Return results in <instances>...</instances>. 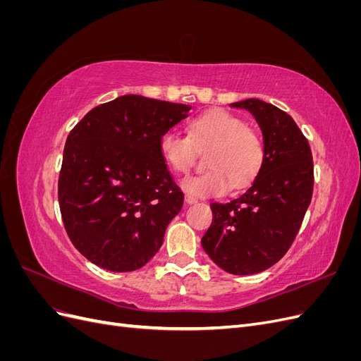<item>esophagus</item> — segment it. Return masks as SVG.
Returning a JSON list of instances; mask_svg holds the SVG:
<instances>
[{"label": "esophagus", "mask_w": 361, "mask_h": 361, "mask_svg": "<svg viewBox=\"0 0 361 361\" xmlns=\"http://www.w3.org/2000/svg\"><path fill=\"white\" fill-rule=\"evenodd\" d=\"M185 202H187L188 204H194V203H197L199 200L194 197V195H185Z\"/></svg>", "instance_id": "esophagus-1"}]
</instances>
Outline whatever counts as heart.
I'll return each instance as SVG.
<instances>
[{
  "instance_id": "b5f03b06",
  "label": "heart",
  "mask_w": 361,
  "mask_h": 361,
  "mask_svg": "<svg viewBox=\"0 0 361 361\" xmlns=\"http://www.w3.org/2000/svg\"><path fill=\"white\" fill-rule=\"evenodd\" d=\"M206 171L182 180V188L192 194L223 195L232 187L244 188L264 166L265 146L255 129L243 118L224 111H206L188 125V135L164 134L159 150L164 161L174 171L187 173L197 159V150H206Z\"/></svg>"
}]
</instances>
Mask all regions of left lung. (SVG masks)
Masks as SVG:
<instances>
[{"label":"left lung","mask_w":361,"mask_h":361,"mask_svg":"<svg viewBox=\"0 0 361 361\" xmlns=\"http://www.w3.org/2000/svg\"><path fill=\"white\" fill-rule=\"evenodd\" d=\"M255 116L265 146L251 187L228 203H211L214 221L203 250L228 274L250 276L272 267L295 241L313 194L307 138L280 108L260 99L231 104Z\"/></svg>","instance_id":"1"}]
</instances>
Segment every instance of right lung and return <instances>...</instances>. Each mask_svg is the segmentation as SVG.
Wrapping results in <instances>:
<instances>
[{"label":"right lung","instance_id":"1","mask_svg":"<svg viewBox=\"0 0 361 361\" xmlns=\"http://www.w3.org/2000/svg\"><path fill=\"white\" fill-rule=\"evenodd\" d=\"M191 106L125 94L94 106L71 130L59 203L64 228L92 264L114 272L145 267L183 204L159 150Z\"/></svg>","mask_w":361,"mask_h":361}]
</instances>
